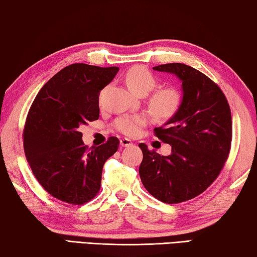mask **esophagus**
Here are the masks:
<instances>
[{
  "label": "esophagus",
  "mask_w": 257,
  "mask_h": 257,
  "mask_svg": "<svg viewBox=\"0 0 257 257\" xmlns=\"http://www.w3.org/2000/svg\"><path fill=\"white\" fill-rule=\"evenodd\" d=\"M120 146L127 148V147L133 146V142L131 140H128V139L124 138V139H121V140H120Z\"/></svg>",
  "instance_id": "esophagus-1"
}]
</instances>
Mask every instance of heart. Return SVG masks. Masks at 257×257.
Returning a JSON list of instances; mask_svg holds the SVG:
<instances>
[{"label": "heart", "instance_id": "heart-1", "mask_svg": "<svg viewBox=\"0 0 257 257\" xmlns=\"http://www.w3.org/2000/svg\"><path fill=\"white\" fill-rule=\"evenodd\" d=\"M125 83L128 89L139 96H146L156 88V76L143 66H134L125 74ZM182 102V96L176 88H160L148 99L151 111L159 118L167 119L176 114ZM148 123V116L145 114L124 115L114 121L116 131L127 137H136L141 128Z\"/></svg>", "mask_w": 257, "mask_h": 257}]
</instances>
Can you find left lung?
Masks as SVG:
<instances>
[{"label":"left lung","mask_w":257,"mask_h":257,"mask_svg":"<svg viewBox=\"0 0 257 257\" xmlns=\"http://www.w3.org/2000/svg\"><path fill=\"white\" fill-rule=\"evenodd\" d=\"M154 70L176 75L183 98L176 114L155 128L156 137L172 146V154L160 156L140 143L139 174L156 199L181 203L203 193L223 168L232 138L230 107L218 84L194 67L169 63Z\"/></svg>","instance_id":"obj_1"}]
</instances>
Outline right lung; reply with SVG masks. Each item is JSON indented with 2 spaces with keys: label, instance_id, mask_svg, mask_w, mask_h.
I'll use <instances>...</instances> for the list:
<instances>
[{
  "label": "right lung",
  "instance_id": "1",
  "mask_svg": "<svg viewBox=\"0 0 257 257\" xmlns=\"http://www.w3.org/2000/svg\"><path fill=\"white\" fill-rule=\"evenodd\" d=\"M118 67L75 63L62 69L40 89L24 130L26 158L35 177L52 196L81 205L100 190L102 167L118 149L110 137L88 149L80 127L99 117V93Z\"/></svg>",
  "mask_w": 257,
  "mask_h": 257
}]
</instances>
